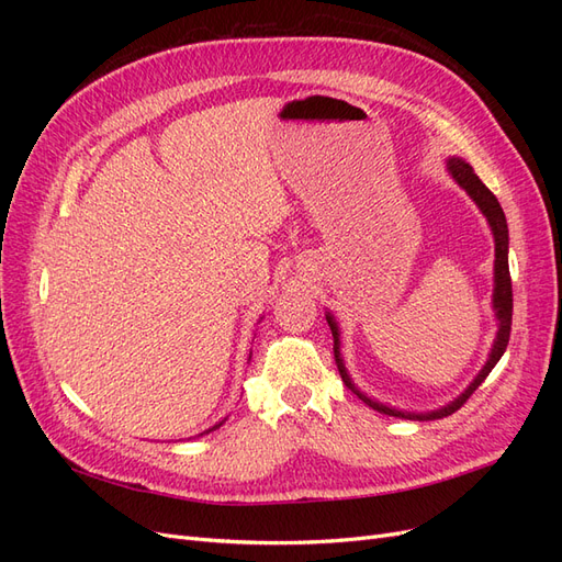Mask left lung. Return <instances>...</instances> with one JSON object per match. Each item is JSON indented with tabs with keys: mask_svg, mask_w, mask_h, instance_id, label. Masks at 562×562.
Returning <instances> with one entry per match:
<instances>
[{
	"mask_svg": "<svg viewBox=\"0 0 562 562\" xmlns=\"http://www.w3.org/2000/svg\"><path fill=\"white\" fill-rule=\"evenodd\" d=\"M446 168L450 178L462 187V190L471 196V201L479 206V211L485 215L490 232H492V239H495V288H492V312H495V321H497V335H495V342H492V349L485 359V366L479 370V375H475L469 386L462 391V394L454 396L450 403L434 407V411H424V413H411V411H401V407H391L386 403H380L378 398L368 396L366 391H361L356 386V382L351 380L349 370L345 366L342 359V342H339V326H337V318L333 316V312H326V321L333 330V339H335V363L339 375H342V382L353 391L356 396H359L366 405H370L372 411H378L382 415L389 417H401V419H417V422H429V419H440V417H448L454 411H459L467 403V398L473 394L475 389H479L485 378L492 372L499 363V359L506 351L508 345V335H512V314H514V293H512V274H508V227H506V217L504 211L499 206L497 196L492 194L487 187L481 182V178L473 173V168L459 157H450L446 159Z\"/></svg>",
	"mask_w": 562,
	"mask_h": 562,
	"instance_id": "1",
	"label": "left lung"
}]
</instances>
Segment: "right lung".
Wrapping results in <instances>:
<instances>
[{
	"mask_svg": "<svg viewBox=\"0 0 562 562\" xmlns=\"http://www.w3.org/2000/svg\"><path fill=\"white\" fill-rule=\"evenodd\" d=\"M248 361H250V356H248ZM227 422V417L225 419H220L217 424H213V427L211 429H206V431H203V434H211V431H215V429H220V427H223V424ZM203 434H199V436H203Z\"/></svg>",
	"mask_w": 562,
	"mask_h": 562,
	"instance_id": "add662e5",
	"label": "right lung"
}]
</instances>
